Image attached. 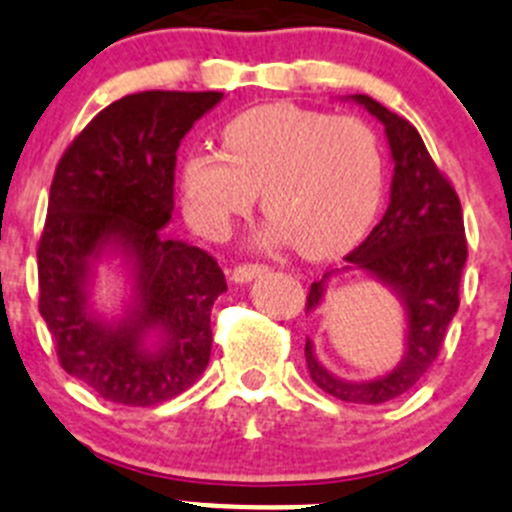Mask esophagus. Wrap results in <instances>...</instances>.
Wrapping results in <instances>:
<instances>
[{
    "instance_id": "esophagus-1",
    "label": "esophagus",
    "mask_w": 512,
    "mask_h": 512,
    "mask_svg": "<svg viewBox=\"0 0 512 512\" xmlns=\"http://www.w3.org/2000/svg\"><path fill=\"white\" fill-rule=\"evenodd\" d=\"M265 272H267L265 265H240V267H234L232 280L234 283L245 285V283H252L255 278H262Z\"/></svg>"
}]
</instances>
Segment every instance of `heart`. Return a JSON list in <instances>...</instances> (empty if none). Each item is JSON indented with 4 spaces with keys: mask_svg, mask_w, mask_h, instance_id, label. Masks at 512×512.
Wrapping results in <instances>:
<instances>
[{
    "mask_svg": "<svg viewBox=\"0 0 512 512\" xmlns=\"http://www.w3.org/2000/svg\"><path fill=\"white\" fill-rule=\"evenodd\" d=\"M222 154L181 161V202L202 234L222 240L262 191L270 214L262 245L293 242L305 257H331L369 229L384 197V151L358 118L295 103L255 105L219 131Z\"/></svg>",
    "mask_w": 512,
    "mask_h": 512,
    "instance_id": "b5f03b06",
    "label": "heart"
}]
</instances>
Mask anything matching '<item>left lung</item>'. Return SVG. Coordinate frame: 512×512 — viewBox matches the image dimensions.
I'll use <instances>...</instances> for the list:
<instances>
[{
  "label": "left lung",
  "instance_id": "obj_1",
  "mask_svg": "<svg viewBox=\"0 0 512 512\" xmlns=\"http://www.w3.org/2000/svg\"><path fill=\"white\" fill-rule=\"evenodd\" d=\"M364 105L384 126L394 176L384 219L371 229L364 245L346 257L341 270H331L310 285L305 313L326 300L328 280L341 272H358L384 285L404 313V351L399 364L374 379L351 381L333 374L315 356L305 338V364L310 379L326 394L351 404H384L407 394L429 369L442 348L447 326L460 308V278L467 262L462 207L450 181L439 174L417 128L364 93L346 95Z\"/></svg>",
  "mask_w": 512,
  "mask_h": 512
}]
</instances>
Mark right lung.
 Returning a JSON list of instances; mask_svg holds the SVG:
<instances>
[{
  "mask_svg": "<svg viewBox=\"0 0 512 512\" xmlns=\"http://www.w3.org/2000/svg\"><path fill=\"white\" fill-rule=\"evenodd\" d=\"M224 93L143 90L98 113L55 169L37 247L40 313L62 369L103 399L154 407L189 389L212 353L217 260L171 240L179 143ZM111 266L122 300H94Z\"/></svg>",
  "mask_w": 512,
  "mask_h": 512,
  "instance_id": "add662e5",
  "label": "right lung"
}]
</instances>
